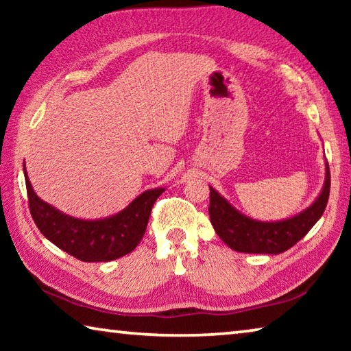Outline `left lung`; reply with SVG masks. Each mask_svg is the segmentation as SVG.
Masks as SVG:
<instances>
[{
  "mask_svg": "<svg viewBox=\"0 0 351 351\" xmlns=\"http://www.w3.org/2000/svg\"><path fill=\"white\" fill-rule=\"evenodd\" d=\"M330 167H325V184L317 199L293 218L283 221H257L243 215L210 187V223L226 245L246 254H280L293 247L310 232L328 203Z\"/></svg>",
  "mask_w": 351,
  "mask_h": 351,
  "instance_id": "obj_1",
  "label": "left lung"
}]
</instances>
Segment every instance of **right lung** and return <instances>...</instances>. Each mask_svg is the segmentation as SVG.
<instances>
[{"mask_svg":"<svg viewBox=\"0 0 351 351\" xmlns=\"http://www.w3.org/2000/svg\"><path fill=\"white\" fill-rule=\"evenodd\" d=\"M29 210L40 232L62 251L82 261H110L127 255L145 234L154 201L165 189L145 190L122 212L104 219L64 215L37 197L25 169Z\"/></svg>","mask_w":351,"mask_h":351,"instance_id":"1","label":"right lung"}]
</instances>
